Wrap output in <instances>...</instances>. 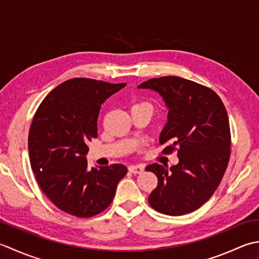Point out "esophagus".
<instances>
[{"label": "esophagus", "instance_id": "obj_1", "mask_svg": "<svg viewBox=\"0 0 259 259\" xmlns=\"http://www.w3.org/2000/svg\"><path fill=\"white\" fill-rule=\"evenodd\" d=\"M128 170H130V172L134 173V174H140V173H142V172L144 171V165H142V164L131 165V166L128 167Z\"/></svg>", "mask_w": 259, "mask_h": 259}]
</instances>
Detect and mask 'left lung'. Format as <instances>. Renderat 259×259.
<instances>
[{"instance_id":"left-lung-1","label":"left lung","mask_w":259,"mask_h":259,"mask_svg":"<svg viewBox=\"0 0 259 259\" xmlns=\"http://www.w3.org/2000/svg\"><path fill=\"white\" fill-rule=\"evenodd\" d=\"M137 88L160 95L167 107V122L160 135L163 152L178 147L179 163L146 166L157 177L149 202L157 212L182 215L207 202L223 179L230 156L228 115L219 96L210 88L167 76L153 78Z\"/></svg>"}]
</instances>
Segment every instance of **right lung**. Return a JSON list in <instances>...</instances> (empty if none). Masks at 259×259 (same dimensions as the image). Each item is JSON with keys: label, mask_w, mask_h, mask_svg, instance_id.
I'll return each mask as SVG.
<instances>
[{"label": "right lung", "mask_w": 259, "mask_h": 259, "mask_svg": "<svg viewBox=\"0 0 259 259\" xmlns=\"http://www.w3.org/2000/svg\"><path fill=\"white\" fill-rule=\"evenodd\" d=\"M126 83L75 78L47 95L29 132L31 167L56 207L79 218L98 214L112 203L126 176L123 164L88 168L89 142L97 137L102 104Z\"/></svg>", "instance_id": "obj_1"}]
</instances>
